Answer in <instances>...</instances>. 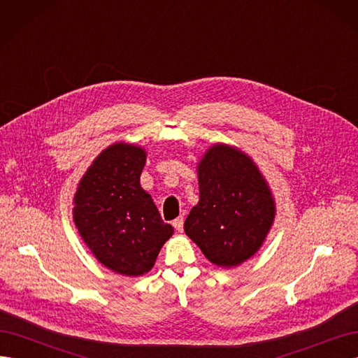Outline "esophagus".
Returning <instances> with one entry per match:
<instances>
[{
	"label": "esophagus",
	"mask_w": 358,
	"mask_h": 358,
	"mask_svg": "<svg viewBox=\"0 0 358 358\" xmlns=\"http://www.w3.org/2000/svg\"><path fill=\"white\" fill-rule=\"evenodd\" d=\"M173 227L180 233L183 231V216H179V218H176L175 221H173Z\"/></svg>",
	"instance_id": "obj_1"
}]
</instances>
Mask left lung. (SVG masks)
<instances>
[{
	"label": "left lung",
	"mask_w": 358,
	"mask_h": 358,
	"mask_svg": "<svg viewBox=\"0 0 358 358\" xmlns=\"http://www.w3.org/2000/svg\"><path fill=\"white\" fill-rule=\"evenodd\" d=\"M200 201L183 230L216 266L233 267L252 257L275 218V201L254 161L215 145L199 164Z\"/></svg>",
	"instance_id": "obj_1"
}]
</instances>
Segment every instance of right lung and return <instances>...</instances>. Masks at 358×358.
Segmentation results:
<instances>
[{"label": "right lung", "mask_w": 358, "mask_h": 358, "mask_svg": "<svg viewBox=\"0 0 358 358\" xmlns=\"http://www.w3.org/2000/svg\"><path fill=\"white\" fill-rule=\"evenodd\" d=\"M146 152L115 143L95 158L74 196V224L100 263L116 273L138 276L155 264L173 234L149 194L140 187Z\"/></svg>", "instance_id": "add662e5"}]
</instances>
